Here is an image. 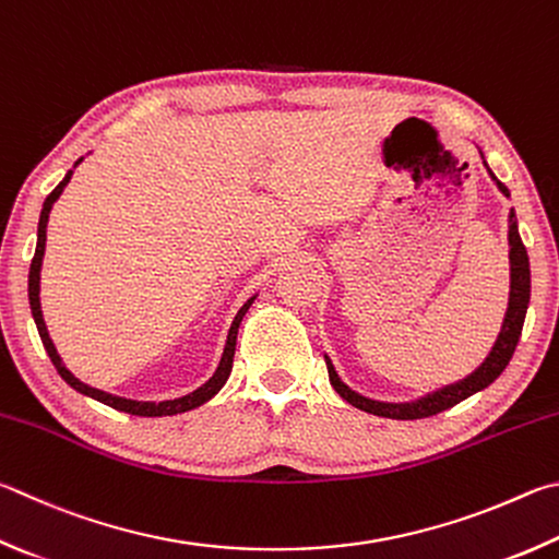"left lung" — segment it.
Returning a JSON list of instances; mask_svg holds the SVG:
<instances>
[{
  "label": "left lung",
  "mask_w": 559,
  "mask_h": 559,
  "mask_svg": "<svg viewBox=\"0 0 559 559\" xmlns=\"http://www.w3.org/2000/svg\"><path fill=\"white\" fill-rule=\"evenodd\" d=\"M491 178L496 180V186H499L503 195L509 198L511 195L509 188H506L493 174H491ZM509 247H511V251H509V259H511L509 310H506L499 340H496V344L489 352V357L484 359L479 369L469 373L466 379L444 385V389L423 395V399L413 401V403H381V401H371V399H364V395H359V393H354L347 383L340 381L337 371H334V367H332V361L324 357V361H328L332 389L337 391L349 405H354V408H359L364 413L379 415V418H391V420H420V418H430V415H438L442 411L452 408V405H456L464 399H469V395L486 389V385L499 379L501 371L509 367V361L515 352V344H519V340H521L525 310H527V302H531V263H527V251L521 241L519 222H515L513 210L509 215Z\"/></svg>",
  "instance_id": "8db88e82"
}]
</instances>
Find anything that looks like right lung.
<instances>
[{
    "label": "right lung",
    "instance_id": "1",
    "mask_svg": "<svg viewBox=\"0 0 559 559\" xmlns=\"http://www.w3.org/2000/svg\"><path fill=\"white\" fill-rule=\"evenodd\" d=\"M83 160V158H80ZM78 160V164H80ZM75 164V166H78ZM70 176H73V170H68L66 178L58 182L56 190L50 192V195L46 198L44 202V210H40V219H38V241H36V253L32 259V271H28V302H32V314H34V322L38 328V334H40V342H44V347L48 352L50 361H53V367L58 369L60 377H63L66 383L73 385L75 391L90 395V399H95L99 403L109 405V408L115 411H124L129 415H141V418H160V415H176V413H186V411H192L198 408V405L207 403L212 395H215L222 385L227 383L229 379V371H231V361H235V347H237V332H239V324H241V318H245L247 310L251 308L253 298H249L245 306H241V310L237 312L235 322H231L229 328V334H227V344H225V352H222V359H219V367L217 371L212 373V379L207 383H202L200 389H195L188 395H182V399H174V401H160V403H154V401H131V399H121V395H111V393H105L99 389H93V385L83 383L80 379H75L73 373H70L63 361H60L58 352L53 347V342H50L48 337V330H46V322H44V312H40V300H38V290H40V263H44V251H46V225H48V215H50V207H53V202L60 198V192H63V188L70 182Z\"/></svg>",
    "mask_w": 559,
    "mask_h": 559
}]
</instances>
